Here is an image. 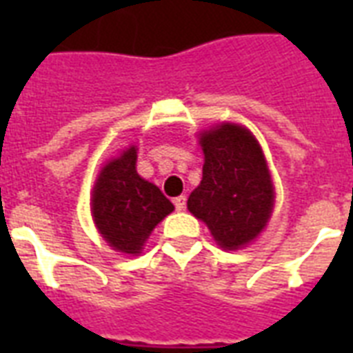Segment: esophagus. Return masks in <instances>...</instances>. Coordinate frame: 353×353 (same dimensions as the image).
<instances>
[{"mask_svg":"<svg viewBox=\"0 0 353 353\" xmlns=\"http://www.w3.org/2000/svg\"><path fill=\"white\" fill-rule=\"evenodd\" d=\"M174 205H176V210H185V207H187V198L185 196H177L174 199Z\"/></svg>","mask_w":353,"mask_h":353,"instance_id":"obj_1","label":"esophagus"}]
</instances>
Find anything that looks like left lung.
<instances>
[{
  "instance_id": "obj_1",
  "label": "left lung",
  "mask_w": 353,
  "mask_h": 353,
  "mask_svg": "<svg viewBox=\"0 0 353 353\" xmlns=\"http://www.w3.org/2000/svg\"><path fill=\"white\" fill-rule=\"evenodd\" d=\"M203 177L187 201L218 245L238 249L254 240L273 210V185L262 148L251 132L221 124L201 133Z\"/></svg>"
}]
</instances>
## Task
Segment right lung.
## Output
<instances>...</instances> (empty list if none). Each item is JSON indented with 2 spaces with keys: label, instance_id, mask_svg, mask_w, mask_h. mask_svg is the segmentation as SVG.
<instances>
[{
  "label": "right lung",
  "instance_id": "add662e5",
  "mask_svg": "<svg viewBox=\"0 0 353 353\" xmlns=\"http://www.w3.org/2000/svg\"><path fill=\"white\" fill-rule=\"evenodd\" d=\"M135 161V146L110 161L97 179L91 199V212L104 240L128 254L141 252L154 227L174 210L154 183L139 176Z\"/></svg>",
  "mask_w": 353,
  "mask_h": 353
}]
</instances>
